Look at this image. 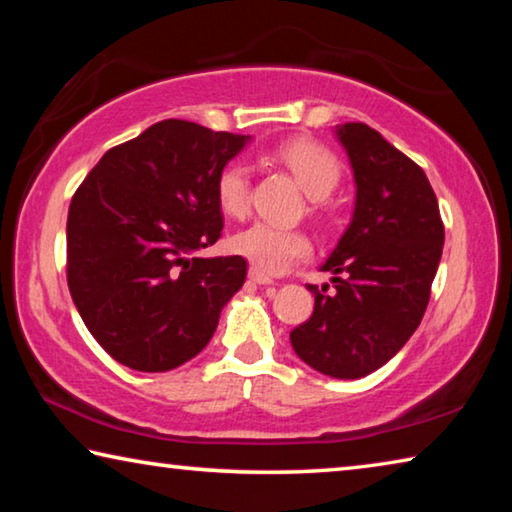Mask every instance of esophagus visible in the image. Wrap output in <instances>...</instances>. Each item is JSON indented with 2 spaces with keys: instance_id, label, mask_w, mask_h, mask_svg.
Returning a JSON list of instances; mask_svg holds the SVG:
<instances>
[{
  "instance_id": "1",
  "label": "esophagus",
  "mask_w": 512,
  "mask_h": 512,
  "mask_svg": "<svg viewBox=\"0 0 512 512\" xmlns=\"http://www.w3.org/2000/svg\"><path fill=\"white\" fill-rule=\"evenodd\" d=\"M248 277H250V280H253V282H257V284H271V282H273L271 275L264 273V271H259V268H255V266L248 271Z\"/></svg>"
}]
</instances>
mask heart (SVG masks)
I'll return each mask as SVG.
<instances>
[{"label": "heart", "mask_w": 512, "mask_h": 512, "mask_svg": "<svg viewBox=\"0 0 512 512\" xmlns=\"http://www.w3.org/2000/svg\"><path fill=\"white\" fill-rule=\"evenodd\" d=\"M273 158L291 171L298 185L311 196V212L325 214V198L341 183L343 169L336 155L320 142L296 137L277 146ZM216 203L221 212L241 219L250 207V171L244 162H230L216 176ZM232 250L244 255L255 268L266 273H284L314 250L311 237L300 228L257 221L232 237Z\"/></svg>", "instance_id": "heart-1"}]
</instances>
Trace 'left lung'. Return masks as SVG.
<instances>
[{"label":"left lung","mask_w":512,"mask_h":512,"mask_svg":"<svg viewBox=\"0 0 512 512\" xmlns=\"http://www.w3.org/2000/svg\"><path fill=\"white\" fill-rule=\"evenodd\" d=\"M357 180L350 228L323 264L334 273L314 293V314L291 345L329 377L359 379L393 359L427 311L445 225L427 173L361 121L339 124Z\"/></svg>","instance_id":"obj_1"}]
</instances>
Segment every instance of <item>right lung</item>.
<instances>
[{"label":"right lung","instance_id":"obj_1","mask_svg":"<svg viewBox=\"0 0 512 512\" xmlns=\"http://www.w3.org/2000/svg\"><path fill=\"white\" fill-rule=\"evenodd\" d=\"M246 140L164 119L103 153L74 192L67 287L115 361L140 372L183 366L244 287V257L196 253L221 237L216 176Z\"/></svg>","mask_w":512,"mask_h":512}]
</instances>
